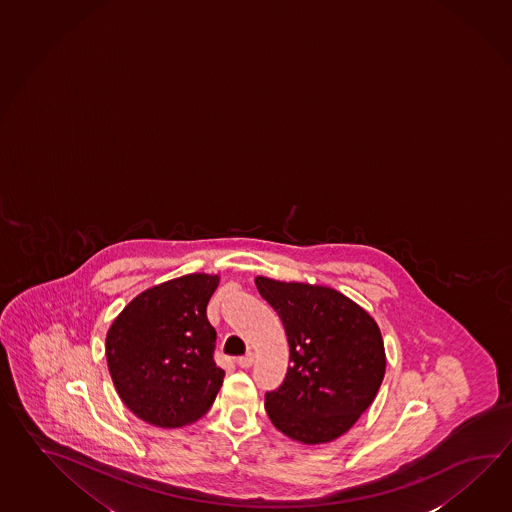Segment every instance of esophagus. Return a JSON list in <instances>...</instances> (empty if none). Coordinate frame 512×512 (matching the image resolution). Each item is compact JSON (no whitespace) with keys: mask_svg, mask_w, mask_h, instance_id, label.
<instances>
[{"mask_svg":"<svg viewBox=\"0 0 512 512\" xmlns=\"http://www.w3.org/2000/svg\"><path fill=\"white\" fill-rule=\"evenodd\" d=\"M253 359H255L253 352H246V354L240 355L237 363H239L240 368H250L253 365Z\"/></svg>","mask_w":512,"mask_h":512,"instance_id":"esophagus-1","label":"esophagus"}]
</instances>
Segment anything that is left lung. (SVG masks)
<instances>
[{
  "instance_id": "left-lung-1",
  "label": "left lung",
  "mask_w": 512,
  "mask_h": 512,
  "mask_svg": "<svg viewBox=\"0 0 512 512\" xmlns=\"http://www.w3.org/2000/svg\"><path fill=\"white\" fill-rule=\"evenodd\" d=\"M255 284L281 317L292 363L282 385L264 396L268 416L295 441H334L372 405L385 377L379 326L332 288L268 277Z\"/></svg>"
}]
</instances>
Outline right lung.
Segmentation results:
<instances>
[{"mask_svg":"<svg viewBox=\"0 0 512 512\" xmlns=\"http://www.w3.org/2000/svg\"><path fill=\"white\" fill-rule=\"evenodd\" d=\"M217 275L191 273L127 304L105 339L107 366L126 407L147 423L177 428L202 418L224 379L206 308Z\"/></svg>","mask_w":512,"mask_h":512,"instance_id":"obj_1","label":"right lung"}]
</instances>
